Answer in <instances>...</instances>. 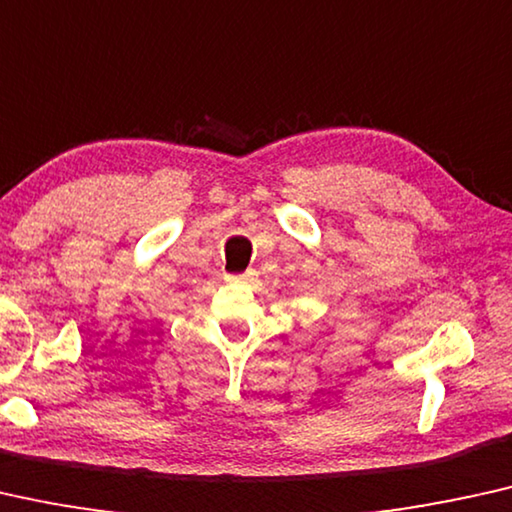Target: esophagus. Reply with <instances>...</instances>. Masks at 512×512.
Masks as SVG:
<instances>
[{
  "label": "esophagus",
  "mask_w": 512,
  "mask_h": 512,
  "mask_svg": "<svg viewBox=\"0 0 512 512\" xmlns=\"http://www.w3.org/2000/svg\"><path fill=\"white\" fill-rule=\"evenodd\" d=\"M227 280H229V283H246L248 276H241V273H239V276H227Z\"/></svg>",
  "instance_id": "1"
}]
</instances>
